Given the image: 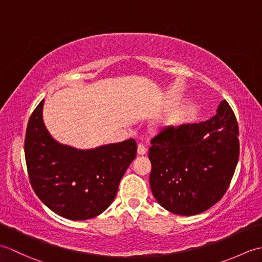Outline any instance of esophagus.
<instances>
[{"instance_id": "obj_1", "label": "esophagus", "mask_w": 262, "mask_h": 262, "mask_svg": "<svg viewBox=\"0 0 262 262\" xmlns=\"http://www.w3.org/2000/svg\"><path fill=\"white\" fill-rule=\"evenodd\" d=\"M137 154H138V155H145V154H146V148L144 147V145H142V144H138V146H137Z\"/></svg>"}]
</instances>
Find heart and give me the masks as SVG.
<instances>
[{"label":"heart","mask_w":262,"mask_h":262,"mask_svg":"<svg viewBox=\"0 0 262 262\" xmlns=\"http://www.w3.org/2000/svg\"><path fill=\"white\" fill-rule=\"evenodd\" d=\"M180 121V116L179 115H171L168 118H165L162 122L160 124V129H169V128H172L179 124Z\"/></svg>","instance_id":"1"}]
</instances>
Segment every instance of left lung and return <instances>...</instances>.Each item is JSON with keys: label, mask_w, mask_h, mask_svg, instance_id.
<instances>
[{"label": "left lung", "mask_w": 262, "mask_h": 262, "mask_svg": "<svg viewBox=\"0 0 262 262\" xmlns=\"http://www.w3.org/2000/svg\"><path fill=\"white\" fill-rule=\"evenodd\" d=\"M237 134L225 100L207 120L161 132L148 152L149 186L157 202L181 216L200 214L219 202L237 164Z\"/></svg>", "instance_id": "obj_1"}]
</instances>
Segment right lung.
Instances as JSON below:
<instances>
[{"label": "right lung", "instance_id": "right-lung-1", "mask_svg": "<svg viewBox=\"0 0 262 262\" xmlns=\"http://www.w3.org/2000/svg\"><path fill=\"white\" fill-rule=\"evenodd\" d=\"M43 100L28 121L25 154L30 183L54 213L71 221L90 220L114 202L127 168L136 157V142L81 149L57 142L42 118Z\"/></svg>", "mask_w": 262, "mask_h": 262}]
</instances>
